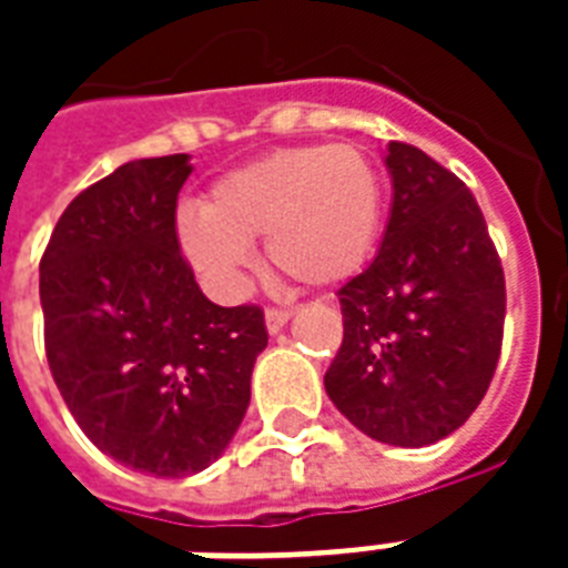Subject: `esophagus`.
Instances as JSON below:
<instances>
[{"mask_svg": "<svg viewBox=\"0 0 568 568\" xmlns=\"http://www.w3.org/2000/svg\"><path fill=\"white\" fill-rule=\"evenodd\" d=\"M288 318H292V310H271L265 312V324H267V333H280V329L288 324Z\"/></svg>", "mask_w": 568, "mask_h": 568, "instance_id": "esophagus-1", "label": "esophagus"}]
</instances>
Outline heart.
<instances>
[{
  "instance_id": "b5f03b06",
  "label": "heart",
  "mask_w": 568,
  "mask_h": 568,
  "mask_svg": "<svg viewBox=\"0 0 568 568\" xmlns=\"http://www.w3.org/2000/svg\"><path fill=\"white\" fill-rule=\"evenodd\" d=\"M383 226V182L356 146H292L226 173L203 212L180 217V244L214 285L235 288L253 265L250 241L303 285L345 283L368 262Z\"/></svg>"
}]
</instances>
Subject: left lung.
Segmentation results:
<instances>
[{
  "mask_svg": "<svg viewBox=\"0 0 568 568\" xmlns=\"http://www.w3.org/2000/svg\"><path fill=\"white\" fill-rule=\"evenodd\" d=\"M392 214L374 262L338 288L345 338L324 374L347 422L397 448L445 439L501 356L504 267L466 182L392 141Z\"/></svg>",
  "mask_w": 568,
  "mask_h": 568,
  "instance_id": "obj_1",
  "label": "left lung"
}]
</instances>
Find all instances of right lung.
<instances>
[{"label":"right lung","mask_w":568,"mask_h":568,"mask_svg":"<svg viewBox=\"0 0 568 568\" xmlns=\"http://www.w3.org/2000/svg\"><path fill=\"white\" fill-rule=\"evenodd\" d=\"M185 153L120 164L58 217L40 258L49 372L120 466L185 477L221 457L250 404L265 312L200 292L176 239Z\"/></svg>","instance_id":"obj_1"}]
</instances>
